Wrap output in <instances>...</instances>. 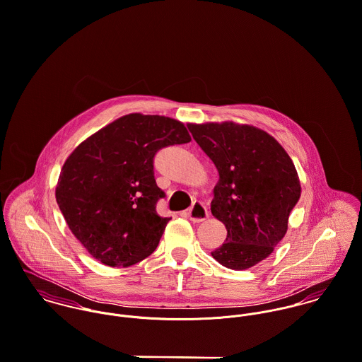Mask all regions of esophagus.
Wrapping results in <instances>:
<instances>
[{
  "instance_id": "1",
  "label": "esophagus",
  "mask_w": 362,
  "mask_h": 362,
  "mask_svg": "<svg viewBox=\"0 0 362 362\" xmlns=\"http://www.w3.org/2000/svg\"><path fill=\"white\" fill-rule=\"evenodd\" d=\"M188 217L191 221L194 223H201L204 220H206L209 217V211H207L206 206L201 202H195L192 206L188 209Z\"/></svg>"
}]
</instances>
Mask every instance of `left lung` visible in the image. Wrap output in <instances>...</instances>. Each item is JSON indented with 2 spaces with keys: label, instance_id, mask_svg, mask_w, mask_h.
Listing matches in <instances>:
<instances>
[{
  "label": "left lung",
  "instance_id": "obj_1",
  "mask_svg": "<svg viewBox=\"0 0 362 362\" xmlns=\"http://www.w3.org/2000/svg\"><path fill=\"white\" fill-rule=\"evenodd\" d=\"M218 173L211 214L227 230L211 252L220 264L244 270L267 258L288 228L301 197L296 165L283 146L254 125L233 121L188 124Z\"/></svg>",
  "mask_w": 362,
  "mask_h": 362
}]
</instances>
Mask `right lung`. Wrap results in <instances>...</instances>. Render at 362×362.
I'll return each instance as SVG.
<instances>
[{
    "label": "right lung",
    "instance_id": "right-lung-1",
    "mask_svg": "<svg viewBox=\"0 0 362 362\" xmlns=\"http://www.w3.org/2000/svg\"><path fill=\"white\" fill-rule=\"evenodd\" d=\"M189 141L181 121L134 112L105 125L68 156L55 199L93 258L128 267L155 251L170 218L156 213L164 192L156 185L153 157L161 148Z\"/></svg>",
    "mask_w": 362,
    "mask_h": 362
}]
</instances>
